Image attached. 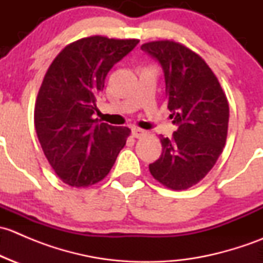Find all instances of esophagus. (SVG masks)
Wrapping results in <instances>:
<instances>
[{"mask_svg":"<svg viewBox=\"0 0 263 263\" xmlns=\"http://www.w3.org/2000/svg\"><path fill=\"white\" fill-rule=\"evenodd\" d=\"M147 132L145 131V129H141L139 128V127H134L132 128V136L135 137V139H141V137L146 136Z\"/></svg>","mask_w":263,"mask_h":263,"instance_id":"34e87169","label":"esophagus"}]
</instances>
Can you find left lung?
<instances>
[{
    "label": "left lung",
    "instance_id": "1",
    "mask_svg": "<svg viewBox=\"0 0 263 263\" xmlns=\"http://www.w3.org/2000/svg\"><path fill=\"white\" fill-rule=\"evenodd\" d=\"M141 49L159 61L165 78L173 136H160V158L148 165L151 176L174 191L197 184L213 169L227 142V95L202 57L174 41L148 42Z\"/></svg>",
    "mask_w": 263,
    "mask_h": 263
}]
</instances>
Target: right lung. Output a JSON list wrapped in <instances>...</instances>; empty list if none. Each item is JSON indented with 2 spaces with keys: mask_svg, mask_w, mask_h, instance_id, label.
Segmentation results:
<instances>
[{
  "mask_svg": "<svg viewBox=\"0 0 263 263\" xmlns=\"http://www.w3.org/2000/svg\"><path fill=\"white\" fill-rule=\"evenodd\" d=\"M139 39L92 35L70 43L50 63L34 108V126L47 160L71 187L107 177L131 129L92 118L110 68Z\"/></svg>",
  "mask_w": 263,
  "mask_h": 263,
  "instance_id": "1",
  "label": "right lung"
}]
</instances>
